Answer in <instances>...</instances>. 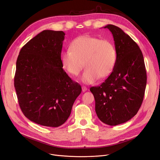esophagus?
Returning <instances> with one entry per match:
<instances>
[{"label":"esophagus","mask_w":160,"mask_h":160,"mask_svg":"<svg viewBox=\"0 0 160 160\" xmlns=\"http://www.w3.org/2000/svg\"><path fill=\"white\" fill-rule=\"evenodd\" d=\"M82 92H85L87 90V88L86 86H82Z\"/></svg>","instance_id":"esophagus-1"}]
</instances>
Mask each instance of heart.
Segmentation results:
<instances>
[{
  "instance_id": "heart-1",
  "label": "heart",
  "mask_w": 160,
  "mask_h": 160,
  "mask_svg": "<svg viewBox=\"0 0 160 160\" xmlns=\"http://www.w3.org/2000/svg\"><path fill=\"white\" fill-rule=\"evenodd\" d=\"M117 50L108 39H101L90 35H82L74 39L70 49L62 52L63 68L72 76H78L86 67L81 80L92 84L99 77L105 78L113 70L117 62Z\"/></svg>"
}]
</instances>
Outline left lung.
Returning a JSON list of instances; mask_svg holds the SVG:
<instances>
[{
    "instance_id": "obj_1",
    "label": "left lung",
    "mask_w": 160,
    "mask_h": 160,
    "mask_svg": "<svg viewBox=\"0 0 160 160\" xmlns=\"http://www.w3.org/2000/svg\"><path fill=\"white\" fill-rule=\"evenodd\" d=\"M104 28L113 34L117 62L105 82L90 90L95 98L100 121L115 126L137 113L143 102L147 76L142 52L137 43L119 27L109 24Z\"/></svg>"
}]
</instances>
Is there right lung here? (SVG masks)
Here are the masks:
<instances>
[{"label":"right lung","mask_w":160,"mask_h":160,"mask_svg":"<svg viewBox=\"0 0 160 160\" xmlns=\"http://www.w3.org/2000/svg\"><path fill=\"white\" fill-rule=\"evenodd\" d=\"M65 33L44 30L22 47L16 61L14 87L20 108L28 119L58 127L69 117L81 92L62 68Z\"/></svg>","instance_id":"add662e5"}]
</instances>
